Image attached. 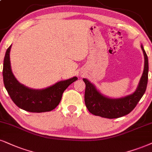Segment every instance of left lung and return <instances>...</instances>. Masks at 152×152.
<instances>
[{"instance_id":"1","label":"left lung","mask_w":152,"mask_h":152,"mask_svg":"<svg viewBox=\"0 0 152 152\" xmlns=\"http://www.w3.org/2000/svg\"><path fill=\"white\" fill-rule=\"evenodd\" d=\"M141 48L145 57L144 71L136 90L131 94L121 98H109L101 93L91 82L84 78L86 85L85 102L91 113L106 118H117L128 115L135 108L145 92L148 82V57L142 45Z\"/></svg>"}]
</instances>
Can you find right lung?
I'll use <instances>...</instances> for the list:
<instances>
[{
	"instance_id": "obj_1",
	"label": "right lung",
	"mask_w": 152,
	"mask_h": 152,
	"mask_svg": "<svg viewBox=\"0 0 152 152\" xmlns=\"http://www.w3.org/2000/svg\"><path fill=\"white\" fill-rule=\"evenodd\" d=\"M9 46L3 61V76L5 89L12 102L19 108L32 113H42L53 110L61 102L62 95L69 85L77 80V77L62 80L42 89H34L22 85L11 70Z\"/></svg>"
}]
</instances>
